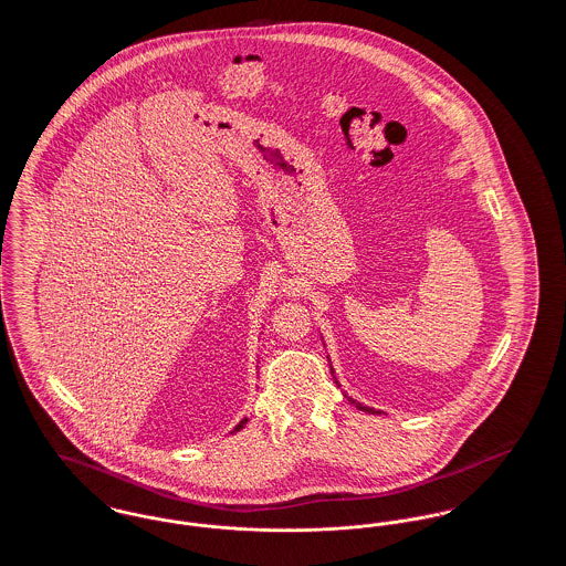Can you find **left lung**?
Returning <instances> with one entry per match:
<instances>
[{
    "label": "left lung",
    "mask_w": 566,
    "mask_h": 566,
    "mask_svg": "<svg viewBox=\"0 0 566 566\" xmlns=\"http://www.w3.org/2000/svg\"><path fill=\"white\" fill-rule=\"evenodd\" d=\"M331 371H333V367H331ZM333 379H335V384H337V377L333 376ZM350 399V397H348ZM350 403L356 407V409H360V411H369V413H379V411H376L374 407H367V405L358 403V401H354V399H350Z\"/></svg>",
    "instance_id": "1"
}]
</instances>
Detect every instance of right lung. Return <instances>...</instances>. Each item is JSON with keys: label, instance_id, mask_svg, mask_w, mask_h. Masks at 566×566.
Wrapping results in <instances>:
<instances>
[{"label": "right lung", "instance_id": "add662e5", "mask_svg": "<svg viewBox=\"0 0 566 566\" xmlns=\"http://www.w3.org/2000/svg\"><path fill=\"white\" fill-rule=\"evenodd\" d=\"M245 422H248V418H243L242 422H240V424H238V427H235L231 432H238L240 429H243V424H245Z\"/></svg>", "mask_w": 566, "mask_h": 566}]
</instances>
